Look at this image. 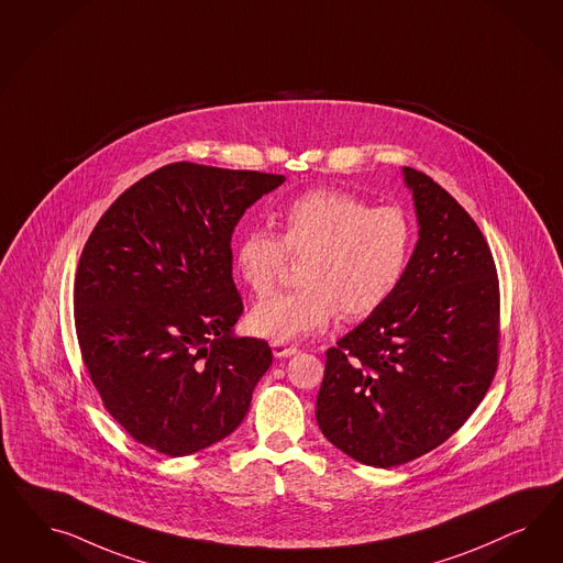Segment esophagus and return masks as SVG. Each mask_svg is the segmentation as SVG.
Instances as JSON below:
<instances>
[{"instance_id":"obj_1","label":"esophagus","mask_w":563,"mask_h":563,"mask_svg":"<svg viewBox=\"0 0 563 563\" xmlns=\"http://www.w3.org/2000/svg\"><path fill=\"white\" fill-rule=\"evenodd\" d=\"M273 353L276 358L292 357L297 353V349L285 344V342H273Z\"/></svg>"}]
</instances>
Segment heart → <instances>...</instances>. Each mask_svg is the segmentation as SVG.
I'll use <instances>...</instances> for the list:
<instances>
[{
	"label": "heart",
	"instance_id": "1",
	"mask_svg": "<svg viewBox=\"0 0 563 563\" xmlns=\"http://www.w3.org/2000/svg\"><path fill=\"white\" fill-rule=\"evenodd\" d=\"M280 235L252 229L235 247V273L256 297L273 292L289 257L301 260L303 287L254 307L250 330L274 342H295L322 332L341 313L361 320L400 287L415 231L396 206H372L341 189H313L278 214Z\"/></svg>",
	"mask_w": 563,
	"mask_h": 563
}]
</instances>
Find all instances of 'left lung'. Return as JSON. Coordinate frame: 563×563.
Here are the masks:
<instances>
[{
    "mask_svg": "<svg viewBox=\"0 0 563 563\" xmlns=\"http://www.w3.org/2000/svg\"><path fill=\"white\" fill-rule=\"evenodd\" d=\"M419 241L393 297L325 353L316 419L367 466L415 461L456 433L499 358V280L477 222L421 170L402 169Z\"/></svg>",
    "mask_w": 563,
    "mask_h": 563,
    "instance_id": "8db88e82",
    "label": "left lung"
}]
</instances>
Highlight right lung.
Listing matches in <instances>:
<instances>
[{
  "label": "right lung",
  "instance_id": "obj_1",
  "mask_svg": "<svg viewBox=\"0 0 563 563\" xmlns=\"http://www.w3.org/2000/svg\"><path fill=\"white\" fill-rule=\"evenodd\" d=\"M285 175L170 163L107 208L74 283V322L107 412L137 443L188 456L247 415L273 365L268 342L233 334L243 301L231 235Z\"/></svg>",
  "mask_w": 563,
  "mask_h": 563
}]
</instances>
